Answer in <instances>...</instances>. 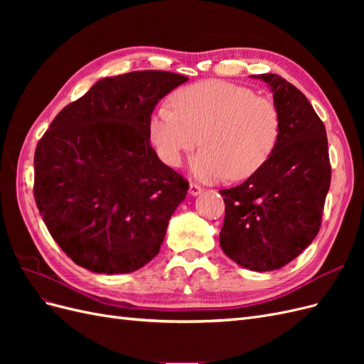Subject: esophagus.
I'll return each instance as SVG.
<instances>
[{
	"label": "esophagus",
	"mask_w": 364,
	"mask_h": 364,
	"mask_svg": "<svg viewBox=\"0 0 364 364\" xmlns=\"http://www.w3.org/2000/svg\"><path fill=\"white\" fill-rule=\"evenodd\" d=\"M188 193H190V196H199L202 193V186H199L197 183H190Z\"/></svg>",
	"instance_id": "esophagus-1"
}]
</instances>
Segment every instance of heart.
I'll use <instances>...</instances> for the list:
<instances>
[{
	"instance_id": "heart-1",
	"label": "heart",
	"mask_w": 364,
	"mask_h": 364,
	"mask_svg": "<svg viewBox=\"0 0 364 364\" xmlns=\"http://www.w3.org/2000/svg\"><path fill=\"white\" fill-rule=\"evenodd\" d=\"M149 119V138L159 159L178 167L186 151L203 149L191 159V173L203 182L243 181L269 161L281 135V115L270 98L246 86L205 80L171 97Z\"/></svg>"
}]
</instances>
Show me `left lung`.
Returning a JSON list of instances; mask_svg holds the SVG:
<instances>
[{
	"label": "left lung",
	"mask_w": 364,
	"mask_h": 364,
	"mask_svg": "<svg viewBox=\"0 0 364 364\" xmlns=\"http://www.w3.org/2000/svg\"><path fill=\"white\" fill-rule=\"evenodd\" d=\"M267 83L281 115V135L269 161L225 196L220 246L253 272L284 267L321 229L331 183L326 130L308 98L278 74L250 75Z\"/></svg>",
	"instance_id": "1"
}]
</instances>
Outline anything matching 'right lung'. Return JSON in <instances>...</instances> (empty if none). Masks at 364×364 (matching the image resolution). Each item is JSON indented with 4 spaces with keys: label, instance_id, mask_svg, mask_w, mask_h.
<instances>
[{
    "label": "right lung",
    "instance_id": "add662e5",
    "mask_svg": "<svg viewBox=\"0 0 364 364\" xmlns=\"http://www.w3.org/2000/svg\"><path fill=\"white\" fill-rule=\"evenodd\" d=\"M188 77L134 71L98 80L38 142L35 200L51 237L94 273H130L158 255L188 182L150 146L149 119Z\"/></svg>",
    "mask_w": 364,
    "mask_h": 364
}]
</instances>
